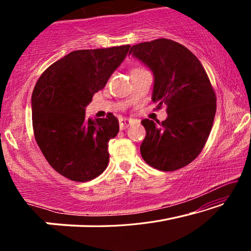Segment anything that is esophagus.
Instances as JSON below:
<instances>
[{
    "label": "esophagus",
    "mask_w": 251,
    "mask_h": 251,
    "mask_svg": "<svg viewBox=\"0 0 251 251\" xmlns=\"http://www.w3.org/2000/svg\"><path fill=\"white\" fill-rule=\"evenodd\" d=\"M131 121L128 120V118H120V127L122 129L127 128L130 125Z\"/></svg>",
    "instance_id": "34e87169"
}]
</instances>
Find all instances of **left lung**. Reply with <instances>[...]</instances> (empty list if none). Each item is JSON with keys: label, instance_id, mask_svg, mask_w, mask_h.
<instances>
[{"label": "left lung", "instance_id": "1", "mask_svg": "<svg viewBox=\"0 0 251 251\" xmlns=\"http://www.w3.org/2000/svg\"><path fill=\"white\" fill-rule=\"evenodd\" d=\"M129 55L152 72L151 100L167 105L163 123L142 121L146 137L143 159L156 169L173 172L201 154L216 114V95L201 63L177 42L158 39L131 46Z\"/></svg>", "mask_w": 251, "mask_h": 251}]
</instances>
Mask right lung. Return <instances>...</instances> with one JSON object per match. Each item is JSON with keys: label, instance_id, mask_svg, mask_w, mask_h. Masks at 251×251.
I'll use <instances>...</instances> for the list:
<instances>
[{"label": "right lung", "instance_id": "obj_1", "mask_svg": "<svg viewBox=\"0 0 251 251\" xmlns=\"http://www.w3.org/2000/svg\"><path fill=\"white\" fill-rule=\"evenodd\" d=\"M130 45L79 50L58 59L37 80L32 94L34 136L46 160L62 176L88 181L108 165V142L118 120L85 117L93 95L105 87Z\"/></svg>", "mask_w": 251, "mask_h": 251}]
</instances>
